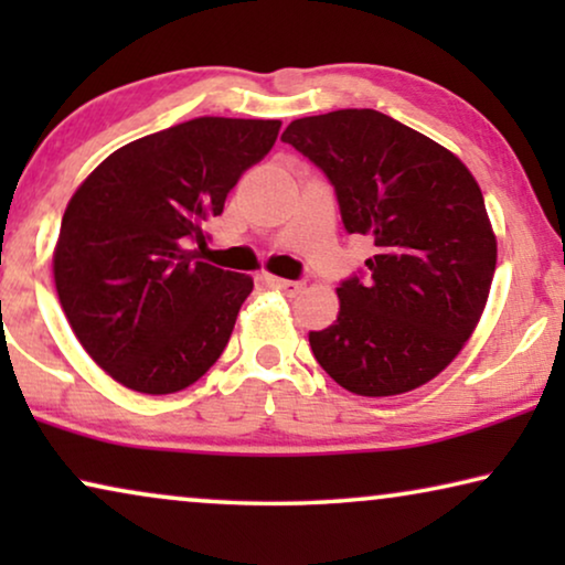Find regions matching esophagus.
Here are the masks:
<instances>
[{"label": "esophagus", "mask_w": 565, "mask_h": 565, "mask_svg": "<svg viewBox=\"0 0 565 565\" xmlns=\"http://www.w3.org/2000/svg\"><path fill=\"white\" fill-rule=\"evenodd\" d=\"M269 282H273L277 290L285 292V296H290V298L298 296V292L303 290V282H300V280H282V277H269Z\"/></svg>", "instance_id": "obj_1"}]
</instances>
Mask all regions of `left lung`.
<instances>
[{"mask_svg": "<svg viewBox=\"0 0 565 565\" xmlns=\"http://www.w3.org/2000/svg\"><path fill=\"white\" fill-rule=\"evenodd\" d=\"M282 141L327 174L347 234L375 244L339 282L337 321L308 334L316 362L358 396L419 388L489 298L497 238L481 188L455 153L370 107L292 120Z\"/></svg>", "mask_w": 565, "mask_h": 565, "instance_id": "left-lung-1", "label": "left lung"}]
</instances>
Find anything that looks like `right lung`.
Wrapping results in <instances>:
<instances>
[{
	"mask_svg": "<svg viewBox=\"0 0 565 565\" xmlns=\"http://www.w3.org/2000/svg\"><path fill=\"white\" fill-rule=\"evenodd\" d=\"M280 120L195 118L110 153L68 200L53 254L61 308L89 358L151 396L226 350L249 275L198 259L205 223L273 149Z\"/></svg>",
	"mask_w": 565,
	"mask_h": 565,
	"instance_id": "add662e5",
	"label": "right lung"
}]
</instances>
